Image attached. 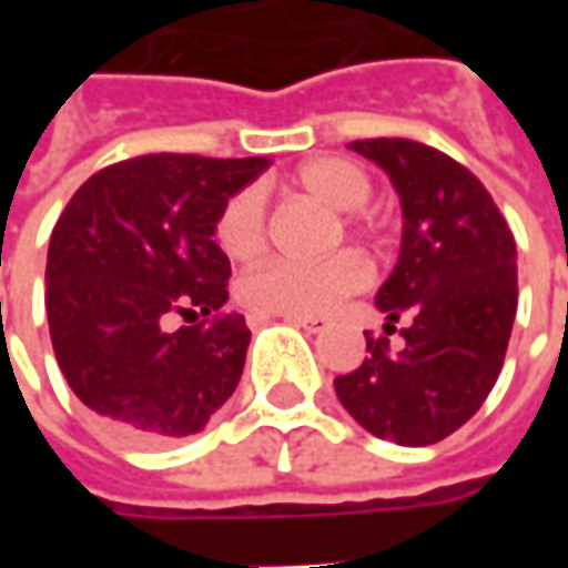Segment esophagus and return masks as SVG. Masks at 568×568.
Listing matches in <instances>:
<instances>
[{"label": "esophagus", "mask_w": 568, "mask_h": 568, "mask_svg": "<svg viewBox=\"0 0 568 568\" xmlns=\"http://www.w3.org/2000/svg\"><path fill=\"white\" fill-rule=\"evenodd\" d=\"M285 322L295 328H304L307 334H320L328 328V320H307V316H285Z\"/></svg>", "instance_id": "obj_1"}]
</instances>
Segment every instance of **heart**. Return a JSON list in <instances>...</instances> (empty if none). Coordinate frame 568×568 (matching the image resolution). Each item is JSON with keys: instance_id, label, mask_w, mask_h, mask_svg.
Returning a JSON list of instances; mask_svg holds the SVG:
<instances>
[{"instance_id": "heart-1", "label": "heart", "mask_w": 568, "mask_h": 568, "mask_svg": "<svg viewBox=\"0 0 568 568\" xmlns=\"http://www.w3.org/2000/svg\"><path fill=\"white\" fill-rule=\"evenodd\" d=\"M292 187L320 200L328 210L346 212L344 227L362 231L356 215L371 200L368 173L344 158H313L292 173ZM215 243L227 258L255 261L267 246V206L258 187H240L215 215ZM365 264L353 252L322 261H271L246 273L236 295L258 316H328L346 295L365 285Z\"/></svg>"}]
</instances>
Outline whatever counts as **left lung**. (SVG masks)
<instances>
[{
	"label": "left lung",
	"instance_id": "obj_1",
	"mask_svg": "<svg viewBox=\"0 0 568 568\" xmlns=\"http://www.w3.org/2000/svg\"><path fill=\"white\" fill-rule=\"evenodd\" d=\"M349 149L386 170L402 197V252L374 304L386 334L334 393L371 435L402 447L438 444L475 417L499 381L517 316V243L480 179L414 140Z\"/></svg>",
	"mask_w": 568,
	"mask_h": 568
}]
</instances>
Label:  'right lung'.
I'll use <instances>...</instances> for the list:
<instances>
[{
  "label": "right lung",
  "mask_w": 568,
  "mask_h": 568,
  "mask_svg": "<svg viewBox=\"0 0 568 568\" xmlns=\"http://www.w3.org/2000/svg\"><path fill=\"white\" fill-rule=\"evenodd\" d=\"M267 158L142 154L93 173L57 219L44 310L57 365L133 444L197 435L234 395L252 332L222 313L231 261L215 215ZM175 315L194 326L170 329Z\"/></svg>",
  "instance_id": "1"
}]
</instances>
